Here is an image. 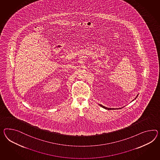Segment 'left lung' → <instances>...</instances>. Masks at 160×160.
<instances>
[{"label":"left lung","mask_w":160,"mask_h":160,"mask_svg":"<svg viewBox=\"0 0 160 160\" xmlns=\"http://www.w3.org/2000/svg\"><path fill=\"white\" fill-rule=\"evenodd\" d=\"M138 95H137V96L136 97L134 100H135L136 98L138 97ZM134 100H133L132 101H133ZM99 106H100L102 107V108H105V109H106V110H115V109L117 110V109H121V108H107V107H106L103 106H102V104H99Z\"/></svg>","instance_id":"left-lung-1"}]
</instances>
